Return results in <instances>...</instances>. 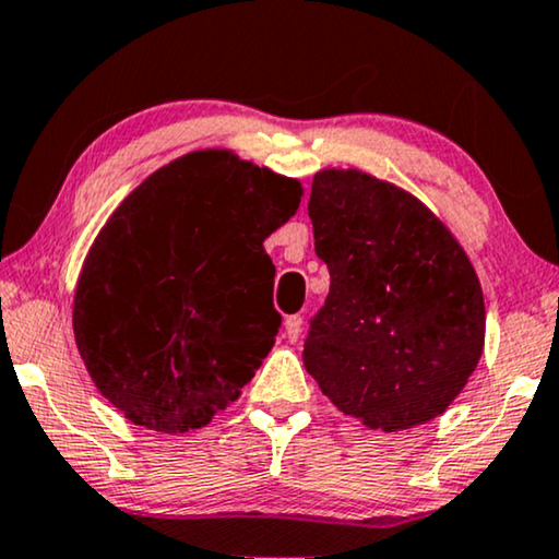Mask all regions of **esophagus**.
Segmentation results:
<instances>
[{"label": "esophagus", "mask_w": 559, "mask_h": 559, "mask_svg": "<svg viewBox=\"0 0 559 559\" xmlns=\"http://www.w3.org/2000/svg\"><path fill=\"white\" fill-rule=\"evenodd\" d=\"M286 336H288V342H296L298 336H301V329H304V319L298 317V313H294V317H288L286 319Z\"/></svg>", "instance_id": "1"}]
</instances>
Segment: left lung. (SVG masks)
<instances>
[{
    "instance_id": "1",
    "label": "left lung",
    "mask_w": 559,
    "mask_h": 559,
    "mask_svg": "<svg viewBox=\"0 0 559 559\" xmlns=\"http://www.w3.org/2000/svg\"><path fill=\"white\" fill-rule=\"evenodd\" d=\"M309 217L332 283L304 342L306 372L372 430L438 418L484 352L468 255L418 198L359 169L319 171Z\"/></svg>"
}]
</instances>
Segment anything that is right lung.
Listing matches in <instances>:
<instances>
[{
    "mask_svg": "<svg viewBox=\"0 0 559 559\" xmlns=\"http://www.w3.org/2000/svg\"><path fill=\"white\" fill-rule=\"evenodd\" d=\"M298 179L204 148L126 198L85 255L73 332L108 403L187 433L238 400L276 342L263 240L298 210Z\"/></svg>",
    "mask_w": 559,
    "mask_h": 559,
    "instance_id": "right-lung-1",
    "label": "right lung"
}]
</instances>
